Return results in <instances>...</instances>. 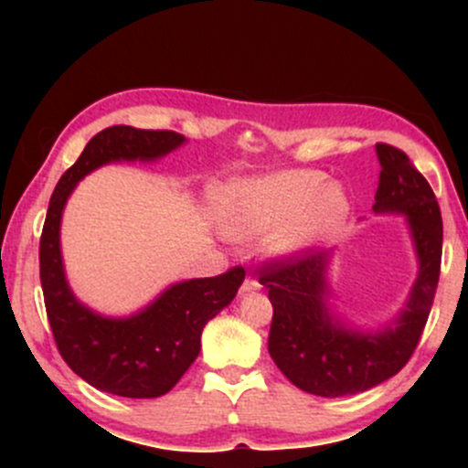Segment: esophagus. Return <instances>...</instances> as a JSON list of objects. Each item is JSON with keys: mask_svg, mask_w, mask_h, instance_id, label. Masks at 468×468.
Listing matches in <instances>:
<instances>
[{"mask_svg": "<svg viewBox=\"0 0 468 468\" xmlns=\"http://www.w3.org/2000/svg\"><path fill=\"white\" fill-rule=\"evenodd\" d=\"M260 288H261V286H260V282H257V279L246 277V279H244V283H241L239 292H241V294H246V292H255V290H260Z\"/></svg>", "mask_w": 468, "mask_h": 468, "instance_id": "1", "label": "esophagus"}]
</instances>
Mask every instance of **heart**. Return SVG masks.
<instances>
[{
    "instance_id": "b5f03b06",
    "label": "heart",
    "mask_w": 468,
    "mask_h": 468,
    "mask_svg": "<svg viewBox=\"0 0 468 468\" xmlns=\"http://www.w3.org/2000/svg\"><path fill=\"white\" fill-rule=\"evenodd\" d=\"M213 213L230 239L249 241L275 228L271 250L299 255L341 230L350 197L324 171L288 169L227 182L213 196Z\"/></svg>"
}]
</instances>
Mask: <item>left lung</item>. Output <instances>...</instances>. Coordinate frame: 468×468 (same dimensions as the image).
<instances>
[{
  "instance_id": "left-lung-1",
  "label": "left lung",
  "mask_w": 468,
  "mask_h": 468,
  "mask_svg": "<svg viewBox=\"0 0 468 468\" xmlns=\"http://www.w3.org/2000/svg\"><path fill=\"white\" fill-rule=\"evenodd\" d=\"M380 163L376 213H402L418 255V279L405 310L378 332L335 319L327 308L330 252L303 250L260 266L272 324L268 352L299 389L325 399L352 396L385 383L405 367L431 313L442 260V218L433 189L405 152L376 144Z\"/></svg>"
}]
</instances>
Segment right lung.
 Listing matches in <instances>:
<instances>
[{"label":"right lung","mask_w":468,"mask_h":468,"mask_svg":"<svg viewBox=\"0 0 468 468\" xmlns=\"http://www.w3.org/2000/svg\"><path fill=\"white\" fill-rule=\"evenodd\" d=\"M185 143L169 130L114 125L99 132L58 180L39 241L48 321L63 361L92 388L125 399H158L176 388L200 354L202 330L233 302L244 268L174 283L141 313L112 319L83 305L68 286L61 260L63 207L79 180L116 160H155Z\"/></svg>","instance_id":"right-lung-1"}]
</instances>
